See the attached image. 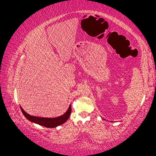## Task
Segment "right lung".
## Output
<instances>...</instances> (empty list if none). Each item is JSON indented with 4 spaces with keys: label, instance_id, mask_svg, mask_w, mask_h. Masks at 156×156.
Returning <instances> with one entry per match:
<instances>
[{
    "label": "right lung",
    "instance_id": "add662e5",
    "mask_svg": "<svg viewBox=\"0 0 156 156\" xmlns=\"http://www.w3.org/2000/svg\"><path fill=\"white\" fill-rule=\"evenodd\" d=\"M22 112L25 118L28 119L29 121H30L31 122L35 123L37 124H39L42 126L47 127V128H55L58 126L59 125L63 124L64 123H65L67 121V119L69 118L70 114H71V105L69 106V108L67 111V112H65V114H64L62 116L59 117H56V118H42V117H37V116H31L28 114H27L26 112L23 110L22 107H20Z\"/></svg>",
    "mask_w": 156,
    "mask_h": 156
}]
</instances>
